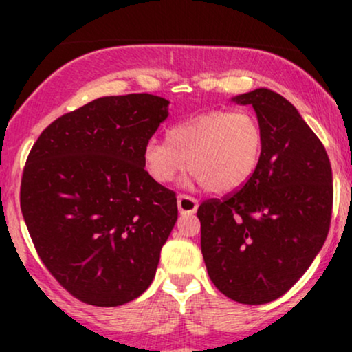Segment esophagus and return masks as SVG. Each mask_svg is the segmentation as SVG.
Returning <instances> with one entry per match:
<instances>
[{
	"mask_svg": "<svg viewBox=\"0 0 352 352\" xmlns=\"http://www.w3.org/2000/svg\"><path fill=\"white\" fill-rule=\"evenodd\" d=\"M177 205H179V212L182 215H192L199 208V200H195L190 195H179Z\"/></svg>",
	"mask_w": 352,
	"mask_h": 352,
	"instance_id": "1",
	"label": "esophagus"
}]
</instances>
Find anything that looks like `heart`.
Returning <instances> with one entry per match:
<instances>
[{"instance_id":"obj_1","label":"heart","mask_w":352,"mask_h":352,"mask_svg":"<svg viewBox=\"0 0 352 352\" xmlns=\"http://www.w3.org/2000/svg\"><path fill=\"white\" fill-rule=\"evenodd\" d=\"M263 129L253 114L213 109L172 125L165 142L148 140L144 167L157 184H170L185 170L213 193L241 188L253 177L263 153Z\"/></svg>"}]
</instances>
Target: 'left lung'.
Masks as SVG:
<instances>
[{
    "instance_id": "obj_1",
    "label": "left lung",
    "mask_w": 352,
    "mask_h": 352,
    "mask_svg": "<svg viewBox=\"0 0 352 352\" xmlns=\"http://www.w3.org/2000/svg\"><path fill=\"white\" fill-rule=\"evenodd\" d=\"M233 100L253 106L263 153L243 187L200 205V245L218 292L265 305L288 292L324 245L333 170L324 145L283 96L261 87Z\"/></svg>"
}]
</instances>
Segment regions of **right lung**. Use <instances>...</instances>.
Returning a JSON list of instances; mask_svg holds the SVG:
<instances>
[{
	"label": "right lung",
	"mask_w": 352,
	"mask_h": 352,
	"mask_svg": "<svg viewBox=\"0 0 352 352\" xmlns=\"http://www.w3.org/2000/svg\"><path fill=\"white\" fill-rule=\"evenodd\" d=\"M167 116L159 96L100 98L47 125L28 155L19 193L28 232L79 301L125 305L155 276L179 210L142 152Z\"/></svg>",
	"instance_id": "add662e5"
}]
</instances>
